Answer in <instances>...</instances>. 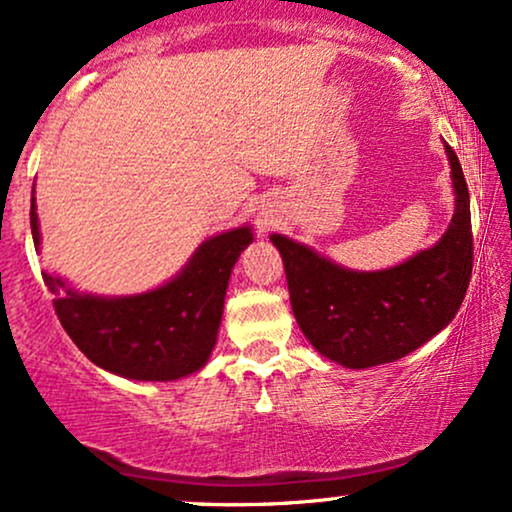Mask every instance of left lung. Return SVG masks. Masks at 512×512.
Listing matches in <instances>:
<instances>
[{"mask_svg": "<svg viewBox=\"0 0 512 512\" xmlns=\"http://www.w3.org/2000/svg\"><path fill=\"white\" fill-rule=\"evenodd\" d=\"M450 161L455 214L431 248L395 267L356 272L308 245L272 233L289 281L291 308L305 339L344 368L392 363L450 325L472 276L469 190L455 151Z\"/></svg>", "mask_w": 512, "mask_h": 512, "instance_id": "8db88e82", "label": "left lung"}]
</instances>
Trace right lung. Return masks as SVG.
I'll list each match as a JSON object with an SVG mask.
<instances>
[{
  "mask_svg": "<svg viewBox=\"0 0 512 512\" xmlns=\"http://www.w3.org/2000/svg\"><path fill=\"white\" fill-rule=\"evenodd\" d=\"M31 231L35 250H40L35 197ZM252 238L250 226L211 236L173 279L134 296L81 293L67 279L48 272H43V281L55 296L52 303L62 327L88 361L127 380L168 383L207 366L228 279Z\"/></svg>",
  "mask_w": 512,
  "mask_h": 512,
  "instance_id": "1",
  "label": "right lung"
}]
</instances>
